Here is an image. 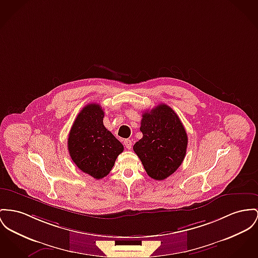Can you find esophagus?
<instances>
[{"mask_svg": "<svg viewBox=\"0 0 258 258\" xmlns=\"http://www.w3.org/2000/svg\"><path fill=\"white\" fill-rule=\"evenodd\" d=\"M124 145H125V147L128 150H131V148H132V141L129 140V139H126V140H124Z\"/></svg>", "mask_w": 258, "mask_h": 258, "instance_id": "obj_1", "label": "esophagus"}]
</instances>
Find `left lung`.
Instances as JSON below:
<instances>
[{"label": "left lung", "instance_id": "left-lung-1", "mask_svg": "<svg viewBox=\"0 0 258 258\" xmlns=\"http://www.w3.org/2000/svg\"><path fill=\"white\" fill-rule=\"evenodd\" d=\"M140 130L143 138L133 150L148 175L164 180L182 164L188 145V136L176 112L165 103L143 113Z\"/></svg>", "mask_w": 258, "mask_h": 258}]
</instances>
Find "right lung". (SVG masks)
I'll return each instance as SVG.
<instances>
[{"label":"right lung","instance_id":"obj_1","mask_svg":"<svg viewBox=\"0 0 258 258\" xmlns=\"http://www.w3.org/2000/svg\"><path fill=\"white\" fill-rule=\"evenodd\" d=\"M103 108L98 103H89L79 112L69 132V155L77 167L102 179L112 169L124 148L103 125Z\"/></svg>","mask_w":258,"mask_h":258}]
</instances>
